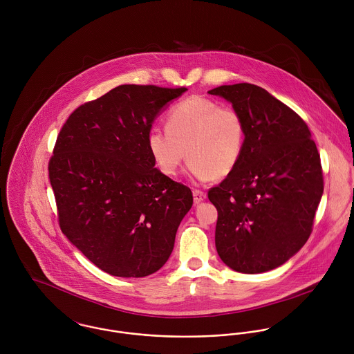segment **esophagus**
Wrapping results in <instances>:
<instances>
[{
  "instance_id": "esophagus-1",
  "label": "esophagus",
  "mask_w": 354,
  "mask_h": 354,
  "mask_svg": "<svg viewBox=\"0 0 354 354\" xmlns=\"http://www.w3.org/2000/svg\"><path fill=\"white\" fill-rule=\"evenodd\" d=\"M194 202L196 203V204H199V203H202L204 199H205V192H203V191H199V189H194Z\"/></svg>"
}]
</instances>
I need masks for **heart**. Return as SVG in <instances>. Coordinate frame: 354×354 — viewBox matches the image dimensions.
Masks as SVG:
<instances>
[{"label": "heart", "mask_w": 354, "mask_h": 354, "mask_svg": "<svg viewBox=\"0 0 354 354\" xmlns=\"http://www.w3.org/2000/svg\"><path fill=\"white\" fill-rule=\"evenodd\" d=\"M245 142L243 114L201 95L176 103L167 113V128L155 127L147 135L152 160L165 176H176L188 152V170L198 181L230 176L243 159Z\"/></svg>", "instance_id": "1"}]
</instances>
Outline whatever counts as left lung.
I'll use <instances>...</instances> for the list:
<instances>
[{
	"label": "left lung",
	"mask_w": 354,
	"mask_h": 354,
	"mask_svg": "<svg viewBox=\"0 0 354 354\" xmlns=\"http://www.w3.org/2000/svg\"><path fill=\"white\" fill-rule=\"evenodd\" d=\"M237 109L247 142L237 169L208 191L218 209L215 247L232 270H274L303 248L323 195L320 155L303 118L264 88L239 83L211 91Z\"/></svg>",
	"instance_id": "left-lung-1"
}]
</instances>
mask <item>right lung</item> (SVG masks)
Wrapping results in <instances>:
<instances>
[{"label":"right lung","mask_w":354,"mask_h":354,"mask_svg":"<svg viewBox=\"0 0 354 354\" xmlns=\"http://www.w3.org/2000/svg\"><path fill=\"white\" fill-rule=\"evenodd\" d=\"M185 87L122 84L79 106L49 160L61 232L102 271L142 278L169 259L192 191L160 173L147 135Z\"/></svg>","instance_id":"obj_1"}]
</instances>
